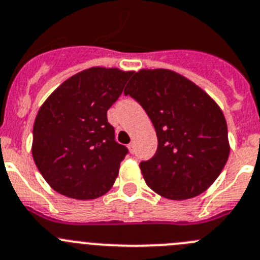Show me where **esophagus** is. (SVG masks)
Here are the masks:
<instances>
[{
    "mask_svg": "<svg viewBox=\"0 0 260 260\" xmlns=\"http://www.w3.org/2000/svg\"><path fill=\"white\" fill-rule=\"evenodd\" d=\"M127 148H128V151H130V153H134V152H135V149H134V142L130 143V144H128V146H127Z\"/></svg>",
    "mask_w": 260,
    "mask_h": 260,
    "instance_id": "esophagus-1",
    "label": "esophagus"
}]
</instances>
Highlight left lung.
<instances>
[{"instance_id":"1","label":"left lung","mask_w":260,"mask_h":260,"mask_svg":"<svg viewBox=\"0 0 260 260\" xmlns=\"http://www.w3.org/2000/svg\"><path fill=\"white\" fill-rule=\"evenodd\" d=\"M151 118L158 146L140 162L147 185L159 196L201 194L222 173L230 143L224 114L196 83L170 70H140L125 89Z\"/></svg>"}]
</instances>
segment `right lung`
Here are the masks:
<instances>
[{
    "instance_id": "1",
    "label": "right lung",
    "mask_w": 260,
    "mask_h": 260,
    "mask_svg": "<svg viewBox=\"0 0 260 260\" xmlns=\"http://www.w3.org/2000/svg\"><path fill=\"white\" fill-rule=\"evenodd\" d=\"M132 75L92 67L64 81L42 104L32 154L52 189L76 200L98 199L111 189L128 151L114 140L107 111Z\"/></svg>"
}]
</instances>
